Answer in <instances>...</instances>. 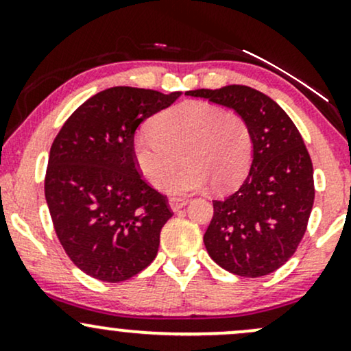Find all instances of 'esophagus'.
<instances>
[{
  "instance_id": "esophagus-1",
  "label": "esophagus",
  "mask_w": 351,
  "mask_h": 351,
  "mask_svg": "<svg viewBox=\"0 0 351 351\" xmlns=\"http://www.w3.org/2000/svg\"><path fill=\"white\" fill-rule=\"evenodd\" d=\"M188 204V199L186 198H171L170 199V208L173 211H178L183 206H186Z\"/></svg>"
}]
</instances>
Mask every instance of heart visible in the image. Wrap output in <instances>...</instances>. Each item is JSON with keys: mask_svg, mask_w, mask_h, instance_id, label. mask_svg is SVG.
<instances>
[{"mask_svg": "<svg viewBox=\"0 0 351 351\" xmlns=\"http://www.w3.org/2000/svg\"><path fill=\"white\" fill-rule=\"evenodd\" d=\"M134 160L145 180L171 196H186L211 183L226 191L243 180L252 156L251 128L241 115L189 100L170 108L134 136ZM185 167L166 178L178 155Z\"/></svg>", "mask_w": 351, "mask_h": 351, "instance_id": "b5f03b06", "label": "heart"}]
</instances>
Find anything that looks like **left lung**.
I'll return each mask as SVG.
<instances>
[{"mask_svg": "<svg viewBox=\"0 0 351 351\" xmlns=\"http://www.w3.org/2000/svg\"><path fill=\"white\" fill-rule=\"evenodd\" d=\"M186 95L232 108L252 135L249 175L232 195L213 201L215 215L203 237L206 251L236 276H267L293 256L315 198L302 135L291 117L256 88H198Z\"/></svg>", "mask_w": 351, "mask_h": 351, "instance_id": "1", "label": "left lung"}]
</instances>
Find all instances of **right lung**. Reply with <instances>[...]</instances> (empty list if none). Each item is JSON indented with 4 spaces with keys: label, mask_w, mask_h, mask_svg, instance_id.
I'll use <instances>...</instances> for the list:
<instances>
[{
    "label": "right lung",
    "mask_w": 351,
    "mask_h": 351,
    "mask_svg": "<svg viewBox=\"0 0 351 351\" xmlns=\"http://www.w3.org/2000/svg\"><path fill=\"white\" fill-rule=\"evenodd\" d=\"M181 92L110 87L80 106L54 138L44 193L59 243L82 272L122 282L156 257L173 216L167 196L142 178L135 130Z\"/></svg>",
    "instance_id": "right-lung-1"
}]
</instances>
